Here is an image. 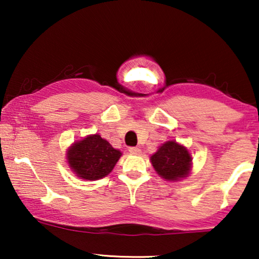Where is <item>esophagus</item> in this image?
I'll list each match as a JSON object with an SVG mask.
<instances>
[{"label": "esophagus", "mask_w": 259, "mask_h": 259, "mask_svg": "<svg viewBox=\"0 0 259 259\" xmlns=\"http://www.w3.org/2000/svg\"><path fill=\"white\" fill-rule=\"evenodd\" d=\"M129 152L132 154H140L141 153V150L139 147H129Z\"/></svg>", "instance_id": "obj_1"}]
</instances>
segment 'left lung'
<instances>
[{"label":"left lung","instance_id":"8db88e82","mask_svg":"<svg viewBox=\"0 0 259 259\" xmlns=\"http://www.w3.org/2000/svg\"><path fill=\"white\" fill-rule=\"evenodd\" d=\"M151 163L157 173L165 180H179L189 175L191 156L184 146L175 141H168L151 156Z\"/></svg>","mask_w":259,"mask_h":259}]
</instances>
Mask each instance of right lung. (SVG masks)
Instances as JSON below:
<instances>
[{
  "instance_id": "1",
  "label": "right lung",
  "mask_w": 259,
  "mask_h": 259,
  "mask_svg": "<svg viewBox=\"0 0 259 259\" xmlns=\"http://www.w3.org/2000/svg\"><path fill=\"white\" fill-rule=\"evenodd\" d=\"M120 151L100 135H90L75 142L68 151V163L79 178L99 180L108 175L120 158Z\"/></svg>"
}]
</instances>
